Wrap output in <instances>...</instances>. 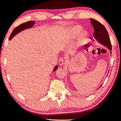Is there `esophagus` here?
Here are the masks:
<instances>
[{
  "instance_id": "1",
  "label": "esophagus",
  "mask_w": 121,
  "mask_h": 121,
  "mask_svg": "<svg viewBox=\"0 0 121 121\" xmlns=\"http://www.w3.org/2000/svg\"><path fill=\"white\" fill-rule=\"evenodd\" d=\"M64 62H65L64 59L62 58H60V59H59V65H64Z\"/></svg>"
}]
</instances>
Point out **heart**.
Instances as JSON below:
<instances>
[{
  "mask_svg": "<svg viewBox=\"0 0 121 121\" xmlns=\"http://www.w3.org/2000/svg\"><path fill=\"white\" fill-rule=\"evenodd\" d=\"M82 28L79 26H75L70 28L69 30V36L70 37H76L81 33ZM86 35L85 32H82L80 35V40L81 42H83L85 39Z\"/></svg>",
  "mask_w": 121,
  "mask_h": 121,
  "instance_id": "obj_1",
  "label": "heart"
}]
</instances>
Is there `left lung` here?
<instances>
[{"label":"left lung","instance_id":"8db88e82","mask_svg":"<svg viewBox=\"0 0 121 121\" xmlns=\"http://www.w3.org/2000/svg\"><path fill=\"white\" fill-rule=\"evenodd\" d=\"M90 19L91 20L90 21L95 30L93 34L94 37L100 44L107 47L110 51H112L111 42L106 28L97 20L93 19ZM110 53L111 54V51H110Z\"/></svg>","mask_w":121,"mask_h":121}]
</instances>
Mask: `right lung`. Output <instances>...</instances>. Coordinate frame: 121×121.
Segmentation results:
<instances>
[{
	"mask_svg": "<svg viewBox=\"0 0 121 121\" xmlns=\"http://www.w3.org/2000/svg\"><path fill=\"white\" fill-rule=\"evenodd\" d=\"M35 23V22L32 21H29L25 22V23H22L21 24H20L19 26H17V27H16L13 30V31H12V34H11V35H10V37L9 38V40H11L14 36H15L16 34L19 33V32H21V31H23V30L26 29L32 28ZM57 69H58V65H56V67H54V69H53V71H56Z\"/></svg>",
	"mask_w": 121,
	"mask_h": 121,
	"instance_id": "1",
	"label": "right lung"
}]
</instances>
